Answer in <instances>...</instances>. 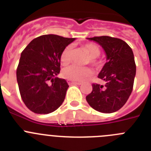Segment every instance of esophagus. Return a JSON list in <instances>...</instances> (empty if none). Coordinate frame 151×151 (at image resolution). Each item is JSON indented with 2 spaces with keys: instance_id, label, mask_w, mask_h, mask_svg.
Returning <instances> with one entry per match:
<instances>
[{
  "instance_id": "1",
  "label": "esophagus",
  "mask_w": 151,
  "mask_h": 151,
  "mask_svg": "<svg viewBox=\"0 0 151 151\" xmlns=\"http://www.w3.org/2000/svg\"><path fill=\"white\" fill-rule=\"evenodd\" d=\"M67 82L69 85H81V84H82V82H75V81H70V80H68Z\"/></svg>"
}]
</instances>
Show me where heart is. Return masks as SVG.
I'll list each match as a JSON object with an SVG mask.
<instances>
[{"label":"heart","mask_w":151,"mask_h":151,"mask_svg":"<svg viewBox=\"0 0 151 151\" xmlns=\"http://www.w3.org/2000/svg\"><path fill=\"white\" fill-rule=\"evenodd\" d=\"M82 48L89 54L88 63H91L94 67H99L102 64V60L99 58L101 49L96 44L88 43L82 46ZM73 54V49L70 45L65 47L60 54V61L63 65H67L70 63ZM63 76L65 78L73 81H83L92 75V70L88 67H79L71 66L64 69L62 72Z\"/></svg>","instance_id":"b5f03b06"}]
</instances>
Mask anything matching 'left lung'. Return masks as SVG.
<instances>
[{"label":"left lung","mask_w":151,"mask_h":151,"mask_svg":"<svg viewBox=\"0 0 151 151\" xmlns=\"http://www.w3.org/2000/svg\"><path fill=\"white\" fill-rule=\"evenodd\" d=\"M101 45L106 54L98 78L106 84H92V91L86 96L88 104L97 111L111 113L124 106L132 91L136 65L132 48L122 39L110 36L89 38Z\"/></svg>","instance_id":"obj_1"}]
</instances>
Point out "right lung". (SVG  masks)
Listing matches in <instances>:
<instances>
[{
	"instance_id": "obj_1",
	"label": "right lung",
	"mask_w": 151,
	"mask_h": 151,
	"mask_svg": "<svg viewBox=\"0 0 151 151\" xmlns=\"http://www.w3.org/2000/svg\"><path fill=\"white\" fill-rule=\"evenodd\" d=\"M74 40L44 35L33 39L21 53L17 82L22 101L33 113H52L64 101L69 85L56 76L60 71L61 52Z\"/></svg>"
}]
</instances>
